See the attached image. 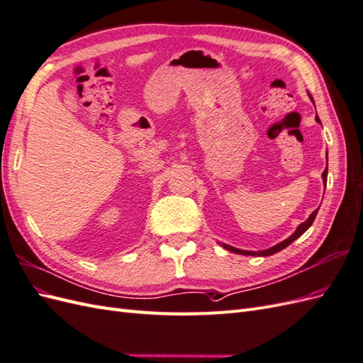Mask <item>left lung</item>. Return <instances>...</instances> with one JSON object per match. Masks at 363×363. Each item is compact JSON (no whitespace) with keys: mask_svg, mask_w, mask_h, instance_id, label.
I'll return each instance as SVG.
<instances>
[{"mask_svg":"<svg viewBox=\"0 0 363 363\" xmlns=\"http://www.w3.org/2000/svg\"><path fill=\"white\" fill-rule=\"evenodd\" d=\"M316 119H318V116H316ZM323 179H324V183H325V182H327V168H325L324 172H323ZM316 213H318V208H316V211L312 212V215H311L309 218H307L303 224L298 225V228L295 230V233H294L292 236H289L288 239H284L283 242H280V244H277V245H274V247H271V248H268V250H263V251H245V250H239V248H235V247L227 245V244H223V247H224L225 250H228V251L238 252V255H244V256H271V255H276V252H279V251H281L283 248H286L288 245H291L296 238H300V236L306 232V230L313 224Z\"/></svg>","mask_w":363,"mask_h":363,"instance_id":"8db88e82","label":"left lung"}]
</instances>
